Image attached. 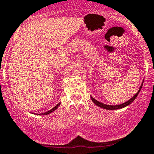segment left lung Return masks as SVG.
Here are the masks:
<instances>
[{"mask_svg":"<svg viewBox=\"0 0 154 154\" xmlns=\"http://www.w3.org/2000/svg\"><path fill=\"white\" fill-rule=\"evenodd\" d=\"M142 85H143V83H142V85H141V86H140V88H139V91H138L137 92H136V94H135V95L133 96V97H132V98H130V100H127V101H126L125 103H122V104L114 105V106H113V105H107V104H104V103H100V101H98V100H95V99H94V97H91V100H92L93 103H94V104L97 105V106L100 107V108H103V109H108V110L119 109H122V108H124V107L127 106H128V105H130V103H133V100H134L136 98L137 95H138V94H139V91H141V88H142Z\"/></svg>","mask_w":154,"mask_h":154,"instance_id":"obj_1","label":"left lung"}]
</instances>
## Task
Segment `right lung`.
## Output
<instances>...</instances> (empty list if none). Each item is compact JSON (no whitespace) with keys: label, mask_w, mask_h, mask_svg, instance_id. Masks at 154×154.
<instances>
[{"label":"right lung","mask_w":154,"mask_h":154,"mask_svg":"<svg viewBox=\"0 0 154 154\" xmlns=\"http://www.w3.org/2000/svg\"><path fill=\"white\" fill-rule=\"evenodd\" d=\"M60 103H58V104H57V105H56V106H54V108L51 109V110H49V111L46 112H44V113H41V114H38V115H39V116H45V115H48V114H50V113H51V112H54V111H55V110L57 109V108H58V107H59V106H60Z\"/></svg>","instance_id":"obj_1"}]
</instances>
